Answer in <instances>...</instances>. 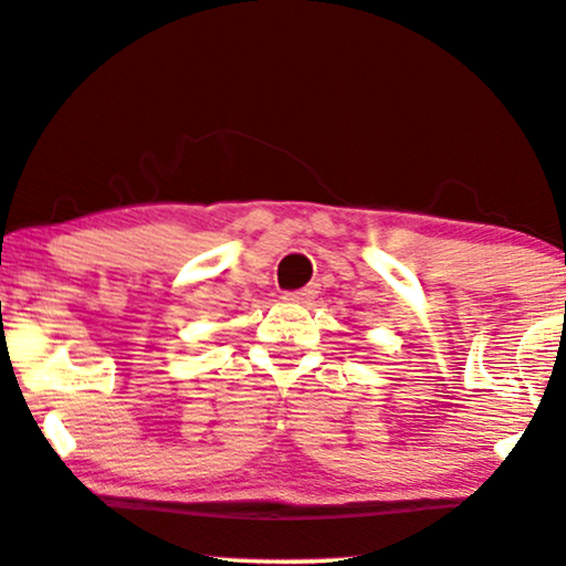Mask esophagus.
Listing matches in <instances>:
<instances>
[{
	"instance_id": "1",
	"label": "esophagus",
	"mask_w": 566,
	"mask_h": 566,
	"mask_svg": "<svg viewBox=\"0 0 566 566\" xmlns=\"http://www.w3.org/2000/svg\"><path fill=\"white\" fill-rule=\"evenodd\" d=\"M315 297H317V286L315 284L302 286V290H297V292H286L284 294V300H290V302H310Z\"/></svg>"
}]
</instances>
